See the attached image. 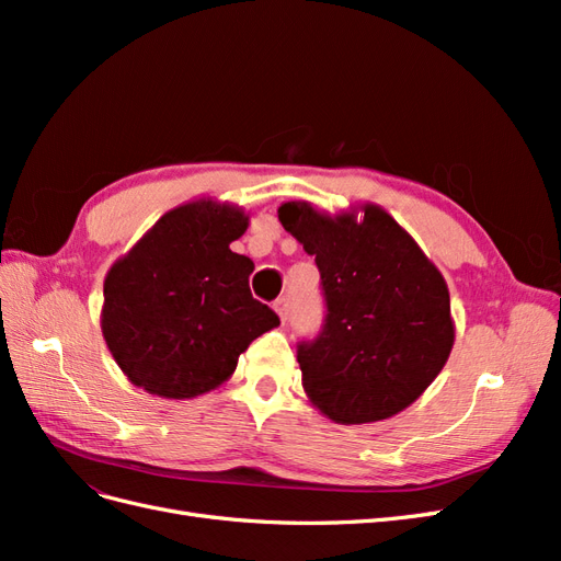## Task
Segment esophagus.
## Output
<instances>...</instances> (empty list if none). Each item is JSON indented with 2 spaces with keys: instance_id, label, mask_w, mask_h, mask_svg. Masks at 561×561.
Returning <instances> with one entry per match:
<instances>
[{
  "instance_id": "1",
  "label": "esophagus",
  "mask_w": 561,
  "mask_h": 561,
  "mask_svg": "<svg viewBox=\"0 0 561 561\" xmlns=\"http://www.w3.org/2000/svg\"><path fill=\"white\" fill-rule=\"evenodd\" d=\"M274 309H276V313L280 316V320L285 322L287 316H290V299H287V297H278V299L274 301Z\"/></svg>"
}]
</instances>
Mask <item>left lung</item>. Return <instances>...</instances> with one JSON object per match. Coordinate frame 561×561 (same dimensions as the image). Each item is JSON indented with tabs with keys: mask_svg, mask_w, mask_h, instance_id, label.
Masks as SVG:
<instances>
[{
	"mask_svg": "<svg viewBox=\"0 0 561 561\" xmlns=\"http://www.w3.org/2000/svg\"><path fill=\"white\" fill-rule=\"evenodd\" d=\"M330 217L287 201L278 219L316 254L325 322L299 342L309 400L328 419L371 423L410 407L443 371L454 322L443 274L383 208Z\"/></svg>",
	"mask_w": 561,
	"mask_h": 561,
	"instance_id": "8db88e82",
	"label": "left lung"
}]
</instances>
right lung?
Instances as JSON below:
<instances>
[{
	"label": "right lung",
	"mask_w": 561,
	"mask_h": 561,
	"mask_svg": "<svg viewBox=\"0 0 561 561\" xmlns=\"http://www.w3.org/2000/svg\"><path fill=\"white\" fill-rule=\"evenodd\" d=\"M245 229L241 208L192 201L112 264L100 328L130 383L168 400L203 396L233 375L252 339L280 325L250 295L254 264L229 248Z\"/></svg>",
	"instance_id": "obj_1"
}]
</instances>
